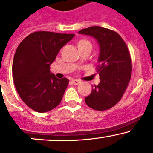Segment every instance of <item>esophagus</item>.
Wrapping results in <instances>:
<instances>
[{"instance_id": "1", "label": "esophagus", "mask_w": 153, "mask_h": 153, "mask_svg": "<svg viewBox=\"0 0 153 153\" xmlns=\"http://www.w3.org/2000/svg\"><path fill=\"white\" fill-rule=\"evenodd\" d=\"M72 83L74 84V85H78V84H79L80 83H81V81H79V80L78 79H72Z\"/></svg>"}]
</instances>
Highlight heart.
Instances as JSON below:
<instances>
[{"mask_svg":"<svg viewBox=\"0 0 153 153\" xmlns=\"http://www.w3.org/2000/svg\"><path fill=\"white\" fill-rule=\"evenodd\" d=\"M84 46H92L90 41H87V40H81L78 42V47H84Z\"/></svg>","mask_w":153,"mask_h":153,"instance_id":"obj_1","label":"heart"}]
</instances>
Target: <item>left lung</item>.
I'll return each mask as SVG.
<instances>
[{"mask_svg": "<svg viewBox=\"0 0 153 153\" xmlns=\"http://www.w3.org/2000/svg\"><path fill=\"white\" fill-rule=\"evenodd\" d=\"M78 33L95 38L100 47V83L86 97V104L95 110L110 109L121 99L131 78L132 61L126 43L116 32L101 27L83 29Z\"/></svg>", "mask_w": 153, "mask_h": 153, "instance_id": "8db88e82", "label": "left lung"}]
</instances>
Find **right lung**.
I'll list each match as a JSON object with an SVG mask.
<instances>
[{
    "label": "right lung",
    "instance_id": "1",
    "mask_svg": "<svg viewBox=\"0 0 153 153\" xmlns=\"http://www.w3.org/2000/svg\"><path fill=\"white\" fill-rule=\"evenodd\" d=\"M74 34L35 32L26 37L15 52L12 77L22 101L33 110L46 112L61 103L69 80L58 79L50 65Z\"/></svg>",
    "mask_w": 153,
    "mask_h": 153
}]
</instances>
